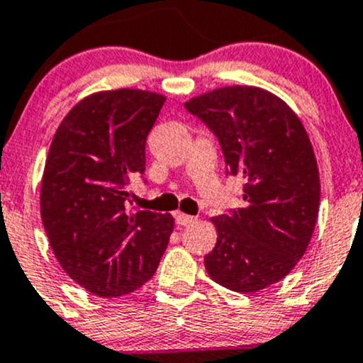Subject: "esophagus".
Listing matches in <instances>:
<instances>
[{"mask_svg": "<svg viewBox=\"0 0 363 363\" xmlns=\"http://www.w3.org/2000/svg\"><path fill=\"white\" fill-rule=\"evenodd\" d=\"M194 217L193 216H186V213L182 212H177L175 213V223L179 224V226H189V224L194 223Z\"/></svg>", "mask_w": 363, "mask_h": 363, "instance_id": "34e87169", "label": "esophagus"}]
</instances>
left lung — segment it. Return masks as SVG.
Returning a JSON list of instances; mask_svg holds the SVG:
<instances>
[{
    "label": "left lung",
    "mask_w": 363,
    "mask_h": 363,
    "mask_svg": "<svg viewBox=\"0 0 363 363\" xmlns=\"http://www.w3.org/2000/svg\"><path fill=\"white\" fill-rule=\"evenodd\" d=\"M184 108L217 137L226 174L245 179L243 207L212 217L208 277L242 294L277 284L304 255L318 217V167L303 123L257 86H224Z\"/></svg>",
    "instance_id": "left-lung-1"
}]
</instances>
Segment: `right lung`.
<instances>
[{"instance_id":"obj_1","label":"right lung","mask_w":363,"mask_h":363,"mask_svg":"<svg viewBox=\"0 0 363 363\" xmlns=\"http://www.w3.org/2000/svg\"><path fill=\"white\" fill-rule=\"evenodd\" d=\"M165 97L97 91L57 128L41 181V220L57 261L101 297L125 296L155 274L174 230L170 213L128 207L127 184L146 170V139Z\"/></svg>"}]
</instances>
